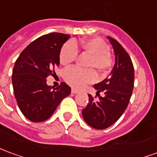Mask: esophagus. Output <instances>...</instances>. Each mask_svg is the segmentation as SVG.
I'll list each match as a JSON object with an SVG mask.
<instances>
[{"instance_id": "obj_1", "label": "esophagus", "mask_w": 157, "mask_h": 157, "mask_svg": "<svg viewBox=\"0 0 157 157\" xmlns=\"http://www.w3.org/2000/svg\"><path fill=\"white\" fill-rule=\"evenodd\" d=\"M71 93H72V94H77V93H78V90H76V89H75V88H72V89H71Z\"/></svg>"}]
</instances>
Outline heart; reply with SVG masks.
<instances>
[{
  "label": "heart",
  "instance_id": "1",
  "mask_svg": "<svg viewBox=\"0 0 157 157\" xmlns=\"http://www.w3.org/2000/svg\"><path fill=\"white\" fill-rule=\"evenodd\" d=\"M80 47L84 52L91 55L87 67L96 70L99 74H105L112 66V58L109 53V45L98 38H90L83 40ZM78 55V48L74 41L69 40L62 46L59 52V62L68 65L75 61ZM82 70L76 66L66 69L63 72V79L69 85L75 88H82L86 84L96 81L97 75L94 70Z\"/></svg>",
  "mask_w": 157,
  "mask_h": 157
}]
</instances>
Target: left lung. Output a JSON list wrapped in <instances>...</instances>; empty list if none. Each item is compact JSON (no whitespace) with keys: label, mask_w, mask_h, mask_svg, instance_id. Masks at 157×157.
Instances as JSON below:
<instances>
[{"label":"left lung","mask_w":157,"mask_h":157,"mask_svg":"<svg viewBox=\"0 0 157 157\" xmlns=\"http://www.w3.org/2000/svg\"><path fill=\"white\" fill-rule=\"evenodd\" d=\"M109 40L116 54L111 75L94 85L99 98L88 94L89 102L82 109L84 121L96 129L109 128L121 117L129 104L134 83V69L130 56L116 39L109 37ZM100 92L104 96H100Z\"/></svg>","instance_id":"8db88e82"}]
</instances>
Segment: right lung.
<instances>
[{
	"label": "right lung",
	"mask_w": 157,
	"mask_h": 157,
	"mask_svg": "<svg viewBox=\"0 0 157 157\" xmlns=\"http://www.w3.org/2000/svg\"><path fill=\"white\" fill-rule=\"evenodd\" d=\"M69 35L52 32L41 36L23 50L13 70L15 98L21 112L33 122H40L52 117L71 87L61 82L52 90L47 77L56 75L54 67L59 64V52Z\"/></svg>",
	"instance_id": "add662e5"
}]
</instances>
